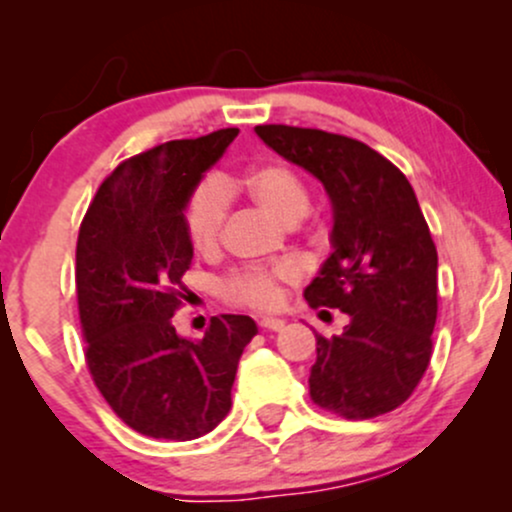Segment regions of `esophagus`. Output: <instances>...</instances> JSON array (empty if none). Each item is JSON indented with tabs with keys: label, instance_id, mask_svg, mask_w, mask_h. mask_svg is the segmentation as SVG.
Returning a JSON list of instances; mask_svg holds the SVG:
<instances>
[{
	"label": "esophagus",
	"instance_id": "esophagus-1",
	"mask_svg": "<svg viewBox=\"0 0 512 512\" xmlns=\"http://www.w3.org/2000/svg\"><path fill=\"white\" fill-rule=\"evenodd\" d=\"M260 327H262V330H269V332H279V330H284L286 322L279 320V317H262Z\"/></svg>",
	"mask_w": 512,
	"mask_h": 512
}]
</instances>
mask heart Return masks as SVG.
Instances as JSON below:
<instances>
[{"label": "heart", "mask_w": 512, "mask_h": 512, "mask_svg": "<svg viewBox=\"0 0 512 512\" xmlns=\"http://www.w3.org/2000/svg\"><path fill=\"white\" fill-rule=\"evenodd\" d=\"M238 187H245L252 202L281 223L303 219L308 211V192L298 175L284 163H262L240 182L231 178H207L199 182L185 207L187 238L199 252L216 248L231 204V192ZM291 279L293 272L289 267L238 269L223 281L221 293L231 303L269 310L281 303V286Z\"/></svg>", "instance_id": "b5f03b06"}]
</instances>
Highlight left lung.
<instances>
[{
    "instance_id": "obj_1",
    "label": "left lung",
    "mask_w": 512,
    "mask_h": 512,
    "mask_svg": "<svg viewBox=\"0 0 512 512\" xmlns=\"http://www.w3.org/2000/svg\"><path fill=\"white\" fill-rule=\"evenodd\" d=\"M255 132L320 180L332 204V252L303 296L310 308H339L349 325L332 339L315 334L310 397L344 419L397 409L428 368L438 315V252L414 187L385 156L342 134Z\"/></svg>"
}]
</instances>
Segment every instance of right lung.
Here are the masks:
<instances>
[{"mask_svg":"<svg viewBox=\"0 0 512 512\" xmlns=\"http://www.w3.org/2000/svg\"><path fill=\"white\" fill-rule=\"evenodd\" d=\"M236 137V127L219 129L127 158L81 223L76 296L88 370L110 409L142 436L195 440L214 431L257 334L248 315L211 317L202 339L173 327L195 255L187 199Z\"/></svg>","mask_w":512,"mask_h":512,"instance_id":"obj_1","label":"right lung"}]
</instances>
